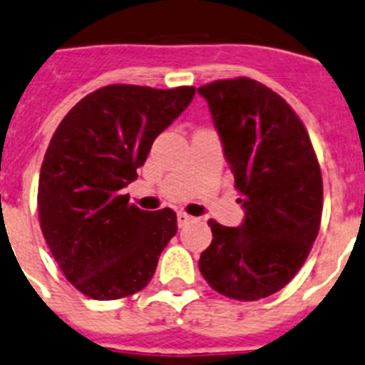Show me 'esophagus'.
<instances>
[{"instance_id": "obj_1", "label": "esophagus", "mask_w": 365, "mask_h": 365, "mask_svg": "<svg viewBox=\"0 0 365 365\" xmlns=\"http://www.w3.org/2000/svg\"><path fill=\"white\" fill-rule=\"evenodd\" d=\"M176 220H178V226L182 227V226H185V224H189V222L192 220V217L191 215L183 213V211H180V213L176 215Z\"/></svg>"}]
</instances>
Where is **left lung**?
<instances>
[{"label":"left lung","instance_id":"1","mask_svg":"<svg viewBox=\"0 0 365 365\" xmlns=\"http://www.w3.org/2000/svg\"><path fill=\"white\" fill-rule=\"evenodd\" d=\"M209 103L246 209L242 226L213 231L200 272L222 296L257 301L294 279L318 237L323 182L309 132L292 106L248 77L198 88Z\"/></svg>","mask_w":365,"mask_h":365}]
</instances>
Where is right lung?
Wrapping results in <instances>:
<instances>
[{
    "label": "right lung",
    "instance_id": "add662e5",
    "mask_svg": "<svg viewBox=\"0 0 365 365\" xmlns=\"http://www.w3.org/2000/svg\"><path fill=\"white\" fill-rule=\"evenodd\" d=\"M195 88L110 84L66 113L38 180V217L56 264L78 292L108 301L143 290L178 231L176 213L141 211L121 189Z\"/></svg>",
    "mask_w": 365,
    "mask_h": 365
}]
</instances>
